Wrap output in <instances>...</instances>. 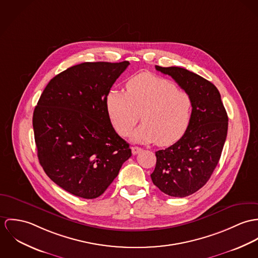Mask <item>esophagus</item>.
Segmentation results:
<instances>
[{"mask_svg":"<svg viewBox=\"0 0 258 258\" xmlns=\"http://www.w3.org/2000/svg\"><path fill=\"white\" fill-rule=\"evenodd\" d=\"M141 150H142V148L139 147V146H133V147H132V152H133V154H138Z\"/></svg>","mask_w":258,"mask_h":258,"instance_id":"esophagus-1","label":"esophagus"}]
</instances>
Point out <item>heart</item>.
<instances>
[{
	"instance_id": "heart-1",
	"label": "heart",
	"mask_w": 258,
	"mask_h": 258,
	"mask_svg": "<svg viewBox=\"0 0 258 258\" xmlns=\"http://www.w3.org/2000/svg\"><path fill=\"white\" fill-rule=\"evenodd\" d=\"M126 93L111 90L107 95V110L115 131L122 137L133 134L137 143H156L160 146L177 142L187 130L191 113L190 96L178 90L170 80L141 73L126 83Z\"/></svg>"
}]
</instances>
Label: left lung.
Instances as JSON below:
<instances>
[{
  "label": "left lung",
  "mask_w": 258,
  "mask_h": 258,
  "mask_svg": "<svg viewBox=\"0 0 258 258\" xmlns=\"http://www.w3.org/2000/svg\"><path fill=\"white\" fill-rule=\"evenodd\" d=\"M191 98L192 113L183 137L155 152L153 184L171 197H187L201 189L217 167L227 139L229 117L217 87L182 67L155 66Z\"/></svg>",
  "instance_id": "8db88e82"
}]
</instances>
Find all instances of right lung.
<instances>
[{
	"label": "right lung",
	"mask_w": 258,
	"mask_h": 258,
	"mask_svg": "<svg viewBox=\"0 0 258 258\" xmlns=\"http://www.w3.org/2000/svg\"><path fill=\"white\" fill-rule=\"evenodd\" d=\"M128 61L84 62L52 78L32 116L37 157L46 175L84 199L101 196L132 156L112 125L107 95Z\"/></svg>",
	"instance_id": "add662e5"
}]
</instances>
